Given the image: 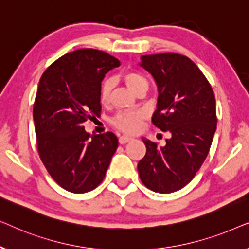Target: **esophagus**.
<instances>
[{"label": "esophagus", "instance_id": "obj_1", "mask_svg": "<svg viewBox=\"0 0 249 249\" xmlns=\"http://www.w3.org/2000/svg\"><path fill=\"white\" fill-rule=\"evenodd\" d=\"M131 141L132 138L129 137V136H120V137H119V142H120V144H125V142H129Z\"/></svg>", "mask_w": 249, "mask_h": 249}]
</instances>
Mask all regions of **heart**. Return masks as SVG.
Instances as JSON below:
<instances>
[{"label": "heart", "mask_w": 249, "mask_h": 249, "mask_svg": "<svg viewBox=\"0 0 249 249\" xmlns=\"http://www.w3.org/2000/svg\"><path fill=\"white\" fill-rule=\"evenodd\" d=\"M124 81L125 85L134 91L138 94L139 91L148 89V83L144 76L136 71H127L124 73ZM112 91V83L110 79H104L102 81L100 87V100L103 104L110 102ZM144 113L142 112H120L112 118L111 124L118 128L119 130L125 132V134H137L142 127L144 121Z\"/></svg>", "instance_id": "obj_1"}]
</instances>
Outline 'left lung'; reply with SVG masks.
<instances>
[{"instance_id":"8db88e82","label":"left lung","mask_w":249,"mask_h":249,"mask_svg":"<svg viewBox=\"0 0 249 249\" xmlns=\"http://www.w3.org/2000/svg\"><path fill=\"white\" fill-rule=\"evenodd\" d=\"M141 66L159 88L152 122L171 132L164 146L142 138L146 154L138 175L148 189L170 194L192 181L205 161L216 130V105L212 86L189 57L177 53L142 55Z\"/></svg>"}]
</instances>
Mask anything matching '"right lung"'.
Here are the masks:
<instances>
[{
    "instance_id": "obj_1",
    "label": "right lung",
    "mask_w": 249,
    "mask_h": 249,
    "mask_svg": "<svg viewBox=\"0 0 249 249\" xmlns=\"http://www.w3.org/2000/svg\"><path fill=\"white\" fill-rule=\"evenodd\" d=\"M119 66L103 51L81 49L54 61L40 77L33 110L37 149L54 181L70 193L96 188L118 148L113 132L90 135L83 124L101 115L102 80Z\"/></svg>"
}]
</instances>
